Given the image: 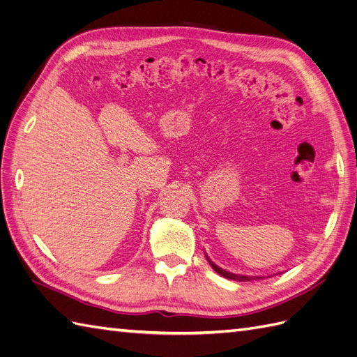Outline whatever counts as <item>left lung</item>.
<instances>
[{
  "instance_id": "left-lung-1",
  "label": "left lung",
  "mask_w": 357,
  "mask_h": 357,
  "mask_svg": "<svg viewBox=\"0 0 357 357\" xmlns=\"http://www.w3.org/2000/svg\"><path fill=\"white\" fill-rule=\"evenodd\" d=\"M205 257H207V261L210 262V265H211V268L214 269V271L218 273V274H220V275L225 277V278L235 280V282H252V280H262V278H265L264 275H245V274H235V273H231V271H226V269H223V268L215 265L207 255H205ZM278 274H283V273H275V274H273V275H278ZM273 275H266V278H268V277H273Z\"/></svg>"
}]
</instances>
